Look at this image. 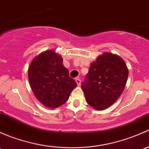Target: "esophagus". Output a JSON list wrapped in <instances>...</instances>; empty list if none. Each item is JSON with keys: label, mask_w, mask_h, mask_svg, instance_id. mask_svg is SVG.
<instances>
[{"label": "esophagus", "mask_w": 149, "mask_h": 149, "mask_svg": "<svg viewBox=\"0 0 149 149\" xmlns=\"http://www.w3.org/2000/svg\"><path fill=\"white\" fill-rule=\"evenodd\" d=\"M76 83H77L78 86H80V85H81V79H79V78H76Z\"/></svg>", "instance_id": "esophagus-1"}]
</instances>
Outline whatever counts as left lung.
Masks as SVG:
<instances>
[{
    "mask_svg": "<svg viewBox=\"0 0 149 149\" xmlns=\"http://www.w3.org/2000/svg\"><path fill=\"white\" fill-rule=\"evenodd\" d=\"M128 76L126 63L120 56L103 53L91 63L81 85L86 102L98 111L109 108L121 95Z\"/></svg>",
    "mask_w": 149,
    "mask_h": 149,
    "instance_id": "8db88e82",
    "label": "left lung"
}]
</instances>
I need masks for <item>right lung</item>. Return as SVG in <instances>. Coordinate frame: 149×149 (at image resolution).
Instances as JSON below:
<instances>
[{
  "instance_id": "right-lung-1",
  "label": "right lung",
  "mask_w": 149,
  "mask_h": 149,
  "mask_svg": "<svg viewBox=\"0 0 149 149\" xmlns=\"http://www.w3.org/2000/svg\"><path fill=\"white\" fill-rule=\"evenodd\" d=\"M28 75L35 96L42 104L51 109L66 102L72 91L77 86L74 79L69 77L62 57L54 50H48L34 58L29 67Z\"/></svg>"
}]
</instances>
